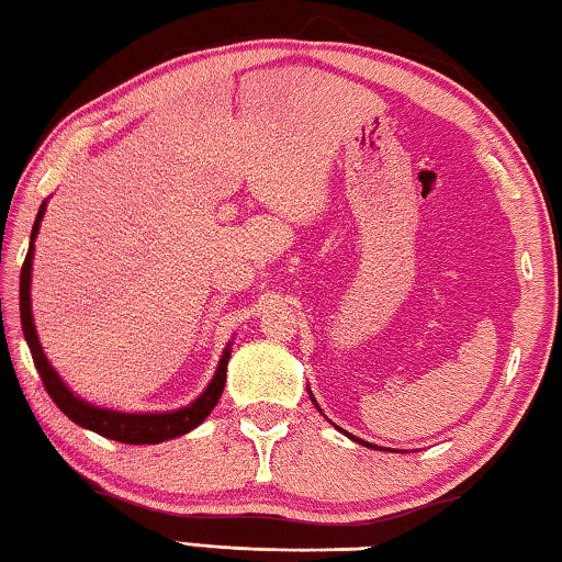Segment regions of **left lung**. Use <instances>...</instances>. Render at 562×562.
Returning a JSON list of instances; mask_svg holds the SVG:
<instances>
[{
  "label": "left lung",
  "mask_w": 562,
  "mask_h": 562,
  "mask_svg": "<svg viewBox=\"0 0 562 562\" xmlns=\"http://www.w3.org/2000/svg\"><path fill=\"white\" fill-rule=\"evenodd\" d=\"M310 398H313V396H310ZM315 401V398H313ZM317 406V404H315ZM317 412H321V408H317ZM348 437H350V434H348ZM350 439H353V441H358V443H366V441H361V439H356V437H350ZM366 447H373V443H366ZM375 449V447H373Z\"/></svg>",
  "instance_id": "8db88e82"
}]
</instances>
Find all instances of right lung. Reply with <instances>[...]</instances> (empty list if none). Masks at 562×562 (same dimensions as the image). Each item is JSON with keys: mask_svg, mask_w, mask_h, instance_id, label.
<instances>
[{"mask_svg": "<svg viewBox=\"0 0 562 562\" xmlns=\"http://www.w3.org/2000/svg\"><path fill=\"white\" fill-rule=\"evenodd\" d=\"M42 214H45V204L40 206L35 227H32V239L37 237ZM32 252H35V245H30L27 257H24L22 265V274H20V317H22V330L24 338H27L32 361L37 366V373L42 383H45V391L49 393V398L55 401L57 408L72 418L78 426H86V429L100 434V437L123 441V443H158L173 437H181L199 426L204 418L212 414V408L220 401L222 391H224V381H227V363H229V348L224 350L220 368H216V375L209 383L206 391L194 401V404L187 408H179V412L171 414H119V412H108V408H98L90 406L86 401L72 396L67 391L65 383L60 381V375L53 371V366L42 353L37 333H35V323H32V310H30V272H32Z\"/></svg>", "mask_w": 562, "mask_h": 562, "instance_id": "right-lung-1", "label": "right lung"}]
</instances>
